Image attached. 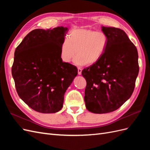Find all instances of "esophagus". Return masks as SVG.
Segmentation results:
<instances>
[{
  "label": "esophagus",
  "instance_id": "1",
  "mask_svg": "<svg viewBox=\"0 0 150 150\" xmlns=\"http://www.w3.org/2000/svg\"><path fill=\"white\" fill-rule=\"evenodd\" d=\"M78 74L81 75V72H82V69H81V67H78Z\"/></svg>",
  "mask_w": 150,
  "mask_h": 150
}]
</instances>
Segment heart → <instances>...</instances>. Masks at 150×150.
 I'll list each match as a JSON object with an SVG mask.
<instances>
[{
	"label": "heart",
	"instance_id": "heart-1",
	"mask_svg": "<svg viewBox=\"0 0 150 150\" xmlns=\"http://www.w3.org/2000/svg\"><path fill=\"white\" fill-rule=\"evenodd\" d=\"M108 45V35L102 31L74 29L70 32L69 38L62 40L60 56L63 62L68 63L76 55L74 59L76 65H91L100 59Z\"/></svg>",
	"mask_w": 150,
	"mask_h": 150
}]
</instances>
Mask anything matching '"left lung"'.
Wrapping results in <instances>:
<instances>
[{"mask_svg":"<svg viewBox=\"0 0 150 150\" xmlns=\"http://www.w3.org/2000/svg\"><path fill=\"white\" fill-rule=\"evenodd\" d=\"M108 37L105 52L98 62L82 71L86 80L84 101L90 112H112L133 93L139 72L137 49L125 32L102 27Z\"/></svg>","mask_w":150,"mask_h":150,"instance_id":"left-lung-1","label":"left lung"}]
</instances>
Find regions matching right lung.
<instances>
[{"label": "right lung", "instance_id": "obj_1", "mask_svg": "<svg viewBox=\"0 0 150 150\" xmlns=\"http://www.w3.org/2000/svg\"><path fill=\"white\" fill-rule=\"evenodd\" d=\"M67 28L34 29L17 47L12 67L21 99L42 113H54L63 106L64 93L78 74L77 67L62 62L61 45Z\"/></svg>", "mask_w": 150, "mask_h": 150}]
</instances>
